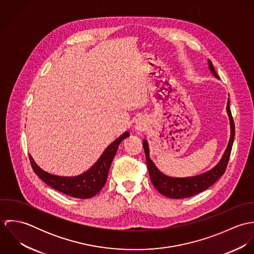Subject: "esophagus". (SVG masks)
<instances>
[{
  "mask_svg": "<svg viewBox=\"0 0 254 254\" xmlns=\"http://www.w3.org/2000/svg\"><path fill=\"white\" fill-rule=\"evenodd\" d=\"M146 128H147V122H146L145 118H139L138 120H136V122H135V129L138 132L145 131Z\"/></svg>",
  "mask_w": 254,
  "mask_h": 254,
  "instance_id": "1",
  "label": "esophagus"
}]
</instances>
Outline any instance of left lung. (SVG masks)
Masks as SVG:
<instances>
[{
	"mask_svg": "<svg viewBox=\"0 0 254 254\" xmlns=\"http://www.w3.org/2000/svg\"><path fill=\"white\" fill-rule=\"evenodd\" d=\"M208 67L209 70L213 74L214 77H218L217 73L215 71L212 63L208 60ZM227 113L230 119V126H231V135L228 145L225 149V152L222 155V158L217 164L210 170L201 173L199 175L191 176V177H185V178H176L170 177L163 174L158 168L155 166L153 161L149 157V147L147 141L143 140V146L145 153V159L147 164V169L150 177V181L154 188L163 195L170 197V198H185L190 197L194 194H197L204 190L211 187L218 179L224 174L228 161L230 159V154L232 150V146L234 143L235 138V123L232 117V112L230 109V101L228 100L227 103Z\"/></svg>",
	"mask_w": 254,
	"mask_h": 254,
	"instance_id": "obj_1",
	"label": "left lung"
}]
</instances>
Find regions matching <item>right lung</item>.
Returning a JSON list of instances; mask_svg holds the SVG:
<instances>
[{
	"mask_svg": "<svg viewBox=\"0 0 254 254\" xmlns=\"http://www.w3.org/2000/svg\"><path fill=\"white\" fill-rule=\"evenodd\" d=\"M130 136L125 132L105 149L97 162L86 172L78 176H58L41 169L34 161L31 154L29 159L37 176L53 189L76 198H90L96 195L105 186L109 168L120 143Z\"/></svg>",
	"mask_w": 254,
	"mask_h": 254,
	"instance_id": "1",
	"label": "right lung"
}]
</instances>
